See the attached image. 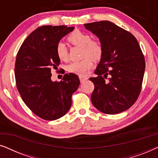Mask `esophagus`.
<instances>
[{
    "label": "esophagus",
    "mask_w": 158,
    "mask_h": 158,
    "mask_svg": "<svg viewBox=\"0 0 158 158\" xmlns=\"http://www.w3.org/2000/svg\"><path fill=\"white\" fill-rule=\"evenodd\" d=\"M79 79H80V81H81V83H83L84 81H86V80H88V77L83 76V75H80Z\"/></svg>",
    "instance_id": "1"
}]
</instances>
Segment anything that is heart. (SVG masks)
Listing matches in <instances>:
<instances>
[{"label": "heart", "mask_w": 158, "mask_h": 158, "mask_svg": "<svg viewBox=\"0 0 158 158\" xmlns=\"http://www.w3.org/2000/svg\"><path fill=\"white\" fill-rule=\"evenodd\" d=\"M68 40L75 46L83 48V60L74 62L68 66L69 72L78 75H86L93 67L91 59L95 61L99 60L103 55V45L98 40H91L89 34L80 30H75L68 36ZM57 57L61 61L68 59V51L64 43H58L56 47Z\"/></svg>", "instance_id": "b5f03b06"}]
</instances>
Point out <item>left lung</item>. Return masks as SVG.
Returning <instances> with one entry per match:
<instances>
[{
	"label": "left lung",
	"instance_id": "obj_1",
	"mask_svg": "<svg viewBox=\"0 0 158 158\" xmlns=\"http://www.w3.org/2000/svg\"><path fill=\"white\" fill-rule=\"evenodd\" d=\"M103 45V55L90 77L94 84L93 105L107 114H116L132 106L141 91L145 62L139 43L130 32L109 21L85 23Z\"/></svg>",
	"mask_w": 158,
	"mask_h": 158
}]
</instances>
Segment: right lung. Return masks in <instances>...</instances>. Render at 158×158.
Returning <instances> with one entry per match:
<instances>
[{
  "label": "right lung",
  "instance_id": "add662e5",
  "mask_svg": "<svg viewBox=\"0 0 158 158\" xmlns=\"http://www.w3.org/2000/svg\"><path fill=\"white\" fill-rule=\"evenodd\" d=\"M73 29L67 26L39 27L26 39L17 53V89L30 110L44 120H56L65 115L72 104V95L80 85L78 76L73 73L64 75L60 82L51 80V69L60 63L56 47Z\"/></svg>",
  "mask_w": 158,
  "mask_h": 158
}]
</instances>
